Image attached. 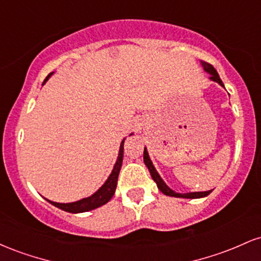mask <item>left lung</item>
I'll use <instances>...</instances> for the list:
<instances>
[{
    "instance_id": "8db88e82",
    "label": "left lung",
    "mask_w": 261,
    "mask_h": 261,
    "mask_svg": "<svg viewBox=\"0 0 261 261\" xmlns=\"http://www.w3.org/2000/svg\"><path fill=\"white\" fill-rule=\"evenodd\" d=\"M202 66H203V68H205L206 72H208L210 74H211V76H210V79H211L212 81H215V82L220 83V85L222 86V87H224L223 86V82H222V81H221L220 76H218L217 71L215 70L214 66L210 65L208 62H205V61H202ZM143 161H145V164H146V166H147L149 173H151L152 179H153V180L155 181V184H157L158 189H160V190L164 194V195L174 196V197H185V199H199V197L207 196L208 194L212 191V190H210V191H199V193H187V194L175 193V191H173L172 189L167 187L166 182L162 180V178L160 176V174H158L157 170H155V168L153 167V164H152L151 160H149L148 152H147V149H146V148H145V151H143Z\"/></svg>"
}]
</instances>
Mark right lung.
Here are the masks:
<instances>
[{
    "instance_id": "right-lung-1",
    "label": "right lung",
    "mask_w": 261,
    "mask_h": 261,
    "mask_svg": "<svg viewBox=\"0 0 261 261\" xmlns=\"http://www.w3.org/2000/svg\"><path fill=\"white\" fill-rule=\"evenodd\" d=\"M53 73L54 72L47 74L46 80L49 79ZM122 157H124V140H122V142L120 145V151H119L118 160H116L115 166H114L112 174L109 175L108 180L104 182L103 187H101L99 190L97 191V193L93 194L92 196L86 197V199L80 200V201L70 202V203H59V202L50 201V200H47V201L51 203V205L56 206V207L64 210V211H66V212H71V214H79V212L91 211V210H94V208L99 207V206H103L104 203H107L110 199H112L114 193H115L116 184H118V176H119V173H120V169H121Z\"/></svg>"
}]
</instances>
